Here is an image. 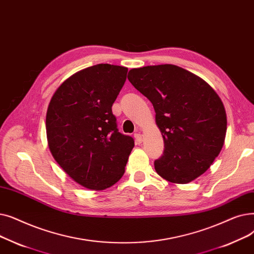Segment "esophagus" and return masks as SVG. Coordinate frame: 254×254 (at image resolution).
Instances as JSON below:
<instances>
[{
	"instance_id": "esophagus-1",
	"label": "esophagus",
	"mask_w": 254,
	"mask_h": 254,
	"mask_svg": "<svg viewBox=\"0 0 254 254\" xmlns=\"http://www.w3.org/2000/svg\"><path fill=\"white\" fill-rule=\"evenodd\" d=\"M134 138H135L136 143H141L142 136H141V134L139 133V132H136V133H134Z\"/></svg>"
}]
</instances>
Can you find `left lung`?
Segmentation results:
<instances>
[{"instance_id": "obj_1", "label": "left lung", "mask_w": 254, "mask_h": 254, "mask_svg": "<svg viewBox=\"0 0 254 254\" xmlns=\"http://www.w3.org/2000/svg\"><path fill=\"white\" fill-rule=\"evenodd\" d=\"M128 79L152 102L163 136V155L154 162L157 174L177 184L201 176L225 139L219 96L197 75L171 64L131 69Z\"/></svg>"}]
</instances>
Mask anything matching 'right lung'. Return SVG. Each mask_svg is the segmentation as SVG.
<instances>
[{
	"instance_id": "1",
	"label": "right lung",
	"mask_w": 254,
	"mask_h": 254,
	"mask_svg": "<svg viewBox=\"0 0 254 254\" xmlns=\"http://www.w3.org/2000/svg\"><path fill=\"white\" fill-rule=\"evenodd\" d=\"M127 71L110 64L82 69L58 88L47 108L52 155L70 178L88 189L116 184L134 147L133 138L119 132L112 111Z\"/></svg>"
}]
</instances>
